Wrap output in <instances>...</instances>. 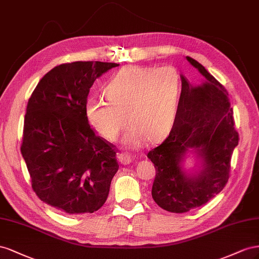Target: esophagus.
Segmentation results:
<instances>
[{
    "label": "esophagus",
    "mask_w": 259,
    "mask_h": 259,
    "mask_svg": "<svg viewBox=\"0 0 259 259\" xmlns=\"http://www.w3.org/2000/svg\"><path fill=\"white\" fill-rule=\"evenodd\" d=\"M118 158H119V161L122 165L130 164V162L132 161L131 155L129 153H125V152H121L119 155H118Z\"/></svg>",
    "instance_id": "1"
}]
</instances>
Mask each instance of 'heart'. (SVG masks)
Returning a JSON list of instances; mask_svg holds the SVG:
<instances>
[{"label": "heart", "instance_id": "b5f03b06", "mask_svg": "<svg viewBox=\"0 0 259 259\" xmlns=\"http://www.w3.org/2000/svg\"><path fill=\"white\" fill-rule=\"evenodd\" d=\"M181 92V76L171 66H128L105 84L106 101L88 100L85 116L91 127L108 141L117 139L128 119L131 125L123 143L136 147L145 137L154 141L171 128Z\"/></svg>", "mask_w": 259, "mask_h": 259}]
</instances>
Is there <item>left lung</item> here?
<instances>
[{
	"label": "left lung",
	"mask_w": 259,
	"mask_h": 259,
	"mask_svg": "<svg viewBox=\"0 0 259 259\" xmlns=\"http://www.w3.org/2000/svg\"><path fill=\"white\" fill-rule=\"evenodd\" d=\"M187 60L206 82L194 88L181 76V99L172 128L164 142L147 153L156 170L152 197L171 212L199 207L226 187L233 150L239 143L225 87L198 62L189 56ZM188 148H196L204 159L203 169L194 177H187L180 167Z\"/></svg>",
	"instance_id": "left-lung-1"
}]
</instances>
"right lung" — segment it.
<instances>
[{
  "instance_id": "right-lung-1",
  "label": "right lung",
  "mask_w": 259,
  "mask_h": 259,
  "mask_svg": "<svg viewBox=\"0 0 259 259\" xmlns=\"http://www.w3.org/2000/svg\"><path fill=\"white\" fill-rule=\"evenodd\" d=\"M116 66L58 65L39 81L28 101L20 152L36 196L61 212L100 209L119 168L115 145L98 136L85 116L90 88Z\"/></svg>"
}]
</instances>
